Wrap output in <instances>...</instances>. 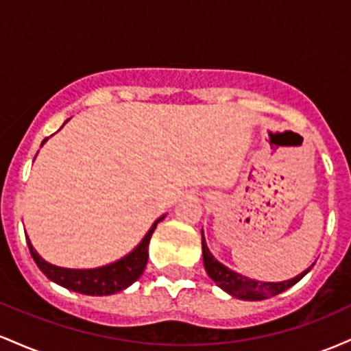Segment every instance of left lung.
<instances>
[{"mask_svg":"<svg viewBox=\"0 0 351 351\" xmlns=\"http://www.w3.org/2000/svg\"><path fill=\"white\" fill-rule=\"evenodd\" d=\"M201 245H203V264L206 269L208 276L216 282L217 287L223 289L224 292H228L229 295L236 297L241 300H264L269 297L277 295V293L287 291L292 285H295L302 277L307 274L310 269L313 267V264L308 269H305L304 272H300L299 276H295L293 279L282 280V282H261L249 279V277L243 276V274L231 271L224 264H221L219 261L213 256L211 251L208 249L206 241H204V234L201 231Z\"/></svg>","mask_w":351,"mask_h":351,"instance_id":"1","label":"left lung"}]
</instances>
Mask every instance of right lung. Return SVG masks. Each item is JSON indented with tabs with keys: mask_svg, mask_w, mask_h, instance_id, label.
<instances>
[{
	"mask_svg": "<svg viewBox=\"0 0 351 351\" xmlns=\"http://www.w3.org/2000/svg\"><path fill=\"white\" fill-rule=\"evenodd\" d=\"M67 122V120H66ZM64 122V123H66ZM47 142V138L43 140L41 147ZM165 216H160L155 223L152 224V228L148 229L147 234L143 236V239L136 244L134 251H130L127 256L120 257L115 263H110L102 267L95 269H67V267H59L47 261H44L39 256L38 251L31 244L29 237L26 234L27 247H29L31 256H33L36 265L41 269V272L47 279L56 282L60 287L69 289L72 292L86 293V295H112L123 289L130 287L135 280L140 279L145 271V265L148 261V243H150L153 231L156 229V224L160 221L165 219Z\"/></svg>",
	"mask_w": 351,
	"mask_h": 351,
	"instance_id": "obj_1",
	"label": "right lung"
}]
</instances>
